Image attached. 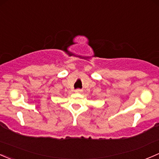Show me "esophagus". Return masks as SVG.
<instances>
[{
  "instance_id": "1",
  "label": "esophagus",
  "mask_w": 159,
  "mask_h": 159,
  "mask_svg": "<svg viewBox=\"0 0 159 159\" xmlns=\"http://www.w3.org/2000/svg\"><path fill=\"white\" fill-rule=\"evenodd\" d=\"M75 91V92H76V93H81V92H82V90H81V89H76Z\"/></svg>"
}]
</instances>
